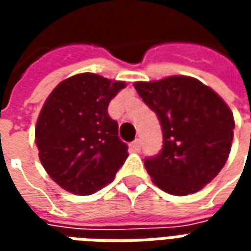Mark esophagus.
<instances>
[{
    "instance_id": "1",
    "label": "esophagus",
    "mask_w": 251,
    "mask_h": 251,
    "mask_svg": "<svg viewBox=\"0 0 251 251\" xmlns=\"http://www.w3.org/2000/svg\"><path fill=\"white\" fill-rule=\"evenodd\" d=\"M131 148H133L134 152H140L141 151V141L140 140H134V141L131 142Z\"/></svg>"
}]
</instances>
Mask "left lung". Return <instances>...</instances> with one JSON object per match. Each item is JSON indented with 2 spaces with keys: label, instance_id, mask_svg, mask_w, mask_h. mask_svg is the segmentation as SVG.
<instances>
[{
  "label": "left lung",
  "instance_id": "8db88e82",
  "mask_svg": "<svg viewBox=\"0 0 251 251\" xmlns=\"http://www.w3.org/2000/svg\"><path fill=\"white\" fill-rule=\"evenodd\" d=\"M134 87L163 129L161 152L144 161L153 183L176 196L200 191L221 172L231 151L235 122L230 107L191 76L136 82Z\"/></svg>",
  "mask_w": 251,
  "mask_h": 251
}]
</instances>
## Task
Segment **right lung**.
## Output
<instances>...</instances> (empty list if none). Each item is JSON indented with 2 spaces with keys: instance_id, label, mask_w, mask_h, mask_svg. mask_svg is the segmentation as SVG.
Masks as SVG:
<instances>
[{
  "instance_id": "obj_1",
  "label": "right lung",
  "mask_w": 251,
  "mask_h": 251,
  "mask_svg": "<svg viewBox=\"0 0 251 251\" xmlns=\"http://www.w3.org/2000/svg\"><path fill=\"white\" fill-rule=\"evenodd\" d=\"M125 86L84 72L59 83L47 98L35 141L47 174L63 189L80 196L95 194L124 165L127 145L107 107Z\"/></svg>"
}]
</instances>
